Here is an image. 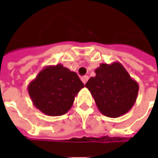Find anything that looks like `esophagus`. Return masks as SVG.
<instances>
[{"instance_id":"1","label":"esophagus","mask_w":158,"mask_h":158,"mask_svg":"<svg viewBox=\"0 0 158 158\" xmlns=\"http://www.w3.org/2000/svg\"><path fill=\"white\" fill-rule=\"evenodd\" d=\"M88 79H89V77L87 75L83 76L82 78H81V80H82V82L84 83V84H86V82L88 81Z\"/></svg>"}]
</instances>
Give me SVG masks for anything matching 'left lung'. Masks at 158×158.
<instances>
[{
  "label": "left lung",
  "instance_id": "left-lung-1",
  "mask_svg": "<svg viewBox=\"0 0 158 158\" xmlns=\"http://www.w3.org/2000/svg\"><path fill=\"white\" fill-rule=\"evenodd\" d=\"M96 76L85 84L98 109L103 115L118 118L124 115L135 103L139 85L118 62L101 63Z\"/></svg>",
  "mask_w": 158,
  "mask_h": 158
}]
</instances>
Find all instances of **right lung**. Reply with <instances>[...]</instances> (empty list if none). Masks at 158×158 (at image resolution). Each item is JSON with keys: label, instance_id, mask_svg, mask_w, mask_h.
Instances as JSON below:
<instances>
[{"label": "right lung", "instance_id": "add662e5", "mask_svg": "<svg viewBox=\"0 0 158 158\" xmlns=\"http://www.w3.org/2000/svg\"><path fill=\"white\" fill-rule=\"evenodd\" d=\"M84 84L62 64L46 66L28 85L34 106L48 116H61L72 107Z\"/></svg>", "mask_w": 158, "mask_h": 158}]
</instances>
